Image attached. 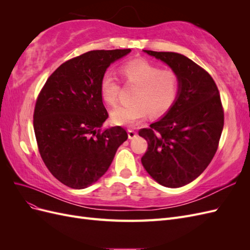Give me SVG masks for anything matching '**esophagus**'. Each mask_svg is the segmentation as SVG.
Segmentation results:
<instances>
[{
	"label": "esophagus",
	"mask_w": 250,
	"mask_h": 250,
	"mask_svg": "<svg viewBox=\"0 0 250 250\" xmlns=\"http://www.w3.org/2000/svg\"><path fill=\"white\" fill-rule=\"evenodd\" d=\"M137 135H138L137 131H134L133 129H128V138H129L130 140L134 139L135 137H137Z\"/></svg>",
	"instance_id": "1"
}]
</instances>
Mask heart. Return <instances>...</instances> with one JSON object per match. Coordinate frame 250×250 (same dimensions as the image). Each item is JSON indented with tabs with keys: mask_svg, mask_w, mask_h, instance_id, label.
<instances>
[{
	"mask_svg": "<svg viewBox=\"0 0 250 250\" xmlns=\"http://www.w3.org/2000/svg\"><path fill=\"white\" fill-rule=\"evenodd\" d=\"M120 73L128 86L137 87L132 95L133 102L128 106H120L111 111V119L119 125L133 126L150 117H161L175 103L180 88L178 74L171 69L143 59L132 60L121 66ZM101 96L110 106H116L120 99V80L106 73L101 80Z\"/></svg>",
	"mask_w": 250,
	"mask_h": 250,
	"instance_id": "1",
	"label": "heart"
}]
</instances>
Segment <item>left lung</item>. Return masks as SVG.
<instances>
[{
    "label": "left lung",
    "mask_w": 250,
    "mask_h": 250,
    "mask_svg": "<svg viewBox=\"0 0 250 250\" xmlns=\"http://www.w3.org/2000/svg\"><path fill=\"white\" fill-rule=\"evenodd\" d=\"M144 52L175 71L180 88L166 116L140 129L148 143L141 161L158 184L179 188L197 178L218 149L224 124L220 94L210 75L190 58L174 52Z\"/></svg>",
    "instance_id": "left-lung-1"
}]
</instances>
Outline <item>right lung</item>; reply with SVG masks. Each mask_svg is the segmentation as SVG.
<instances>
[{
  "label": "right lung",
  "mask_w": 250,
  "mask_h": 250,
  "mask_svg": "<svg viewBox=\"0 0 250 250\" xmlns=\"http://www.w3.org/2000/svg\"><path fill=\"white\" fill-rule=\"evenodd\" d=\"M130 51L95 50L67 60L37 97L33 127L40 154L52 175L67 187L95 184L128 138L121 126L101 129L108 112L100 85L110 63Z\"/></svg>",
  "instance_id": "right-lung-1"
}]
</instances>
